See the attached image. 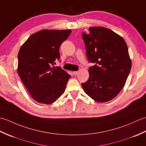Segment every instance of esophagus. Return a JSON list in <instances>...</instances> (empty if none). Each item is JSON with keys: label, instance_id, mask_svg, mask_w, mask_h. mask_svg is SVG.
<instances>
[{"label": "esophagus", "instance_id": "obj_1", "mask_svg": "<svg viewBox=\"0 0 146 146\" xmlns=\"http://www.w3.org/2000/svg\"><path fill=\"white\" fill-rule=\"evenodd\" d=\"M78 73H79L78 71H73V75H75V76H76V75H78Z\"/></svg>", "mask_w": 146, "mask_h": 146}]
</instances>
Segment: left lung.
Returning <instances> with one entry per match:
<instances>
[{"mask_svg":"<svg viewBox=\"0 0 146 146\" xmlns=\"http://www.w3.org/2000/svg\"><path fill=\"white\" fill-rule=\"evenodd\" d=\"M89 30L82 38L88 60L95 64L88 69L89 78L82 86L93 100L104 103L112 100L123 88L132 61L122 36L102 26Z\"/></svg>","mask_w":146,"mask_h":146,"instance_id":"left-lung-1","label":"left lung"}]
</instances>
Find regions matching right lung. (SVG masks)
<instances>
[{
  "label": "right lung",
  "mask_w": 146,
  "mask_h": 146,
  "mask_svg": "<svg viewBox=\"0 0 146 146\" xmlns=\"http://www.w3.org/2000/svg\"><path fill=\"white\" fill-rule=\"evenodd\" d=\"M71 30L42 29L33 34L18 53L17 73L31 97L43 104H51L65 91L71 76L59 66H52L60 58V45Z\"/></svg>",
  "instance_id": "1"
}]
</instances>
